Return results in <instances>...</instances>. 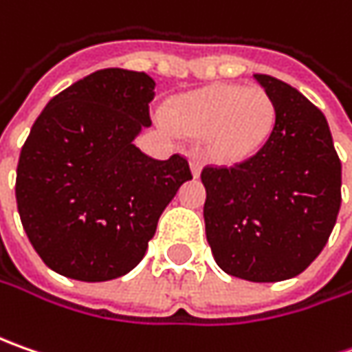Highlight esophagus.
I'll return each instance as SVG.
<instances>
[{"instance_id":"1","label":"esophagus","mask_w":352,"mask_h":352,"mask_svg":"<svg viewBox=\"0 0 352 352\" xmlns=\"http://www.w3.org/2000/svg\"><path fill=\"white\" fill-rule=\"evenodd\" d=\"M190 168H192L194 178H197V176H199V172H201V162H199V158H197V156H192V158H190Z\"/></svg>"}]
</instances>
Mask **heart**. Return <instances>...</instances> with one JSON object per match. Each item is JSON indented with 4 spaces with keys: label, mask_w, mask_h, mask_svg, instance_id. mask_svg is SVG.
Segmentation results:
<instances>
[{
    "label": "heart",
    "mask_w": 352,
    "mask_h": 352,
    "mask_svg": "<svg viewBox=\"0 0 352 352\" xmlns=\"http://www.w3.org/2000/svg\"><path fill=\"white\" fill-rule=\"evenodd\" d=\"M168 121L180 133L206 137L213 158L241 162L268 141L276 107L263 88L215 84L176 100L170 105Z\"/></svg>",
    "instance_id": "b5f03b06"
}]
</instances>
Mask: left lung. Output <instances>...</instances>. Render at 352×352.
Listing matches in <instances>:
<instances>
[{"label":"left lung","instance_id":"8db88e82","mask_svg":"<svg viewBox=\"0 0 352 352\" xmlns=\"http://www.w3.org/2000/svg\"><path fill=\"white\" fill-rule=\"evenodd\" d=\"M254 80L276 107L263 148L206 166V235L219 268L250 282L298 276L318 258L341 208V160L325 116L290 84Z\"/></svg>","mask_w":352,"mask_h":352}]
</instances>
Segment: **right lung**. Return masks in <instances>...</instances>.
I'll return each mask as SVG.
<instances>
[{
  "label": "right lung",
  "mask_w": 352,
  "mask_h": 352,
  "mask_svg": "<svg viewBox=\"0 0 352 352\" xmlns=\"http://www.w3.org/2000/svg\"><path fill=\"white\" fill-rule=\"evenodd\" d=\"M155 80L105 68L54 96L21 148L15 180L23 229L62 276L105 282L141 263L188 160H155L133 141L151 125Z\"/></svg>",
  "instance_id": "obj_1"
}]
</instances>
